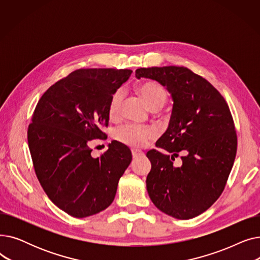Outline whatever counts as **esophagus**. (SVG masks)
<instances>
[{"instance_id": "obj_1", "label": "esophagus", "mask_w": 260, "mask_h": 260, "mask_svg": "<svg viewBox=\"0 0 260 260\" xmlns=\"http://www.w3.org/2000/svg\"><path fill=\"white\" fill-rule=\"evenodd\" d=\"M132 155H133V158H138L140 156H143L144 153L141 152V151H137V149H133Z\"/></svg>"}]
</instances>
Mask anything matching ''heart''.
<instances>
[{
  "label": "heart",
  "mask_w": 260,
  "mask_h": 260,
  "mask_svg": "<svg viewBox=\"0 0 260 260\" xmlns=\"http://www.w3.org/2000/svg\"><path fill=\"white\" fill-rule=\"evenodd\" d=\"M139 92L147 106L156 112L166 105L168 101V91L156 81H146L139 86ZM125 98L124 88H117L111 95L107 105L109 118L116 119L121 113V107ZM114 137L119 142L133 148L145 146L148 141L155 137V131L152 127H143L135 124H125L114 131Z\"/></svg>",
  "instance_id": "obj_1"
}]
</instances>
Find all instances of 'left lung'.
<instances>
[{
  "label": "left lung",
  "instance_id": "obj_1",
  "mask_svg": "<svg viewBox=\"0 0 260 260\" xmlns=\"http://www.w3.org/2000/svg\"><path fill=\"white\" fill-rule=\"evenodd\" d=\"M144 77L167 86L174 100L167 132L146 153L152 169L146 188L155 206L177 219L194 218L220 197L237 152L233 117L221 93L183 66L141 67ZM182 151L179 166L174 158Z\"/></svg>",
  "mask_w": 260,
  "mask_h": 260
}]
</instances>
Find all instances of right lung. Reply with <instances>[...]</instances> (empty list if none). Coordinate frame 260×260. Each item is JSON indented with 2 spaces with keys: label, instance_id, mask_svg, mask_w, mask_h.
<instances>
[{
  "label": "right lung",
  "instance_id": "add662e5",
  "mask_svg": "<svg viewBox=\"0 0 260 260\" xmlns=\"http://www.w3.org/2000/svg\"><path fill=\"white\" fill-rule=\"evenodd\" d=\"M131 70L81 68L51 85L40 98L27 131L37 178L48 198L76 218L97 214L114 201L119 179L132 161L117 141L92 158V139H104L112 93Z\"/></svg>",
  "mask_w": 260,
  "mask_h": 260
}]
</instances>
